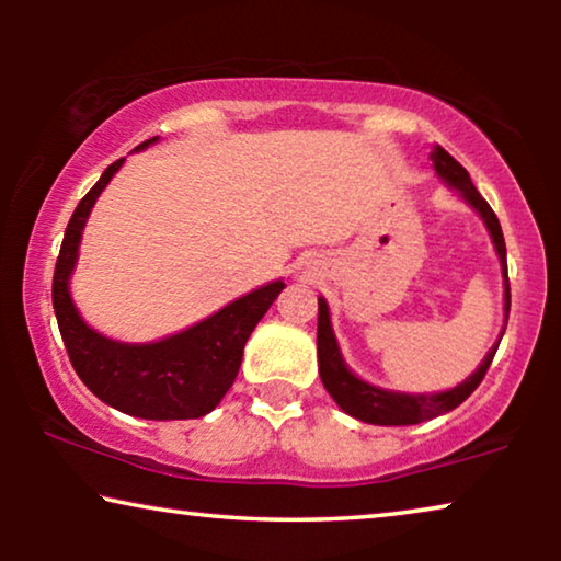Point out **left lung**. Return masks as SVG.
<instances>
[{
  "label": "left lung",
  "mask_w": 561,
  "mask_h": 561,
  "mask_svg": "<svg viewBox=\"0 0 561 561\" xmlns=\"http://www.w3.org/2000/svg\"><path fill=\"white\" fill-rule=\"evenodd\" d=\"M432 163H434L436 175H439V179L447 183L449 188L459 191V196H462L465 202L480 214V219L485 221L490 240H493V248L497 252V257H501L503 288H505L503 290V311H505L503 324H508L511 283H508V260H505V240H503L501 221H497L495 211L490 209V204L485 202V198L480 196V191L474 188L470 173H467L465 168L442 148V145H434ZM503 332H505V327H503ZM503 332H501V340H503ZM501 340H497L493 347L488 350V355L478 365V370H474L470 378H465L462 382H459V386L439 390V393H398V390L373 386V382L363 380L359 375L350 370L347 363H344V357H342L340 342H336V336H334L332 317H329V304L319 296L317 352H319L321 382H324L329 396L334 398V403L340 405L344 413L365 421V424L411 426V424H421V421L442 416V413L455 411L459 403L470 398V393L480 386L482 378H485V373H488L490 363H493Z\"/></svg>",
  "instance_id": "obj_1"
}]
</instances>
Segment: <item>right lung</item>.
Segmentation results:
<instances>
[{
	"instance_id": "add662e5",
	"label": "right lung",
	"mask_w": 561,
	"mask_h": 561,
	"mask_svg": "<svg viewBox=\"0 0 561 561\" xmlns=\"http://www.w3.org/2000/svg\"><path fill=\"white\" fill-rule=\"evenodd\" d=\"M156 142L158 137H150L135 150L140 152ZM122 163L125 158L106 168L94 188L76 206L66 227L53 273V309L60 336L83 386L112 409L150 421L206 416L232 388L252 329L265 317L286 283H265L198 324L158 342H117L91 329L73 304L71 275L89 214Z\"/></svg>"
}]
</instances>
